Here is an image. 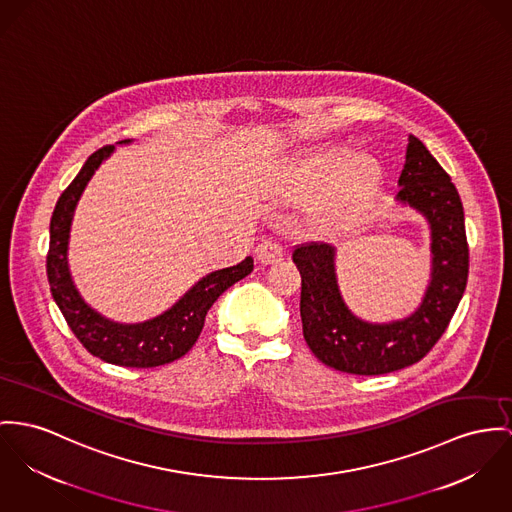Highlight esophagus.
Instances as JSON below:
<instances>
[{"instance_id": "34e87169", "label": "esophagus", "mask_w": 512, "mask_h": 512, "mask_svg": "<svg viewBox=\"0 0 512 512\" xmlns=\"http://www.w3.org/2000/svg\"><path fill=\"white\" fill-rule=\"evenodd\" d=\"M255 253H257V259H259L263 265H275L278 261H282V257H284L282 245L276 243V241H271V239L259 243L257 249H255Z\"/></svg>"}]
</instances>
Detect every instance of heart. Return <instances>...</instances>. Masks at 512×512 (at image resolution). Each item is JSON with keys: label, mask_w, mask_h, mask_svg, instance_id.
Here are the masks:
<instances>
[{"label": "heart", "mask_w": 512, "mask_h": 512, "mask_svg": "<svg viewBox=\"0 0 512 512\" xmlns=\"http://www.w3.org/2000/svg\"><path fill=\"white\" fill-rule=\"evenodd\" d=\"M349 154L351 150L345 144L304 152L284 165L271 193L278 198L308 200L331 184L319 212V224L327 230L343 226L362 210L384 177L376 156L358 152L349 158Z\"/></svg>", "instance_id": "obj_1"}]
</instances>
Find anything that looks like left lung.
Returning a JSON list of instances; mask_svg holds the SVG:
<instances>
[{
    "instance_id": "8db88e82",
    "label": "left lung",
    "mask_w": 512,
    "mask_h": 512,
    "mask_svg": "<svg viewBox=\"0 0 512 512\" xmlns=\"http://www.w3.org/2000/svg\"><path fill=\"white\" fill-rule=\"evenodd\" d=\"M397 185V204L419 212L431 228V280L413 314L386 323L360 319L341 296L333 245L310 243L292 253L302 276L304 339L323 364L347 374L378 376L419 362L446 331L466 290L464 206L448 173L415 136H409Z\"/></svg>"
}]
</instances>
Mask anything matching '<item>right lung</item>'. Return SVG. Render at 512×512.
<instances>
[{"instance_id":"1","label":"right lung","mask_w":512,"mask_h":512,"mask_svg":"<svg viewBox=\"0 0 512 512\" xmlns=\"http://www.w3.org/2000/svg\"><path fill=\"white\" fill-rule=\"evenodd\" d=\"M130 142L122 140L118 144ZM113 152L115 146H105L91 154L76 179L58 198L50 218L46 275L54 302L89 353L117 366L154 368L169 364L193 349L208 310L230 286L253 271V259L245 257L234 267L202 276L169 310L148 321L118 323L93 310L74 284L68 265V243L79 197L97 167Z\"/></svg>"}]
</instances>
